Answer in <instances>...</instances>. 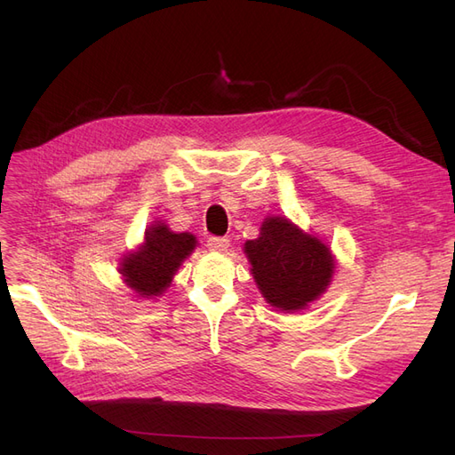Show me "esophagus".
I'll use <instances>...</instances> for the list:
<instances>
[{
	"instance_id": "34e87169",
	"label": "esophagus",
	"mask_w": 455,
	"mask_h": 455,
	"mask_svg": "<svg viewBox=\"0 0 455 455\" xmlns=\"http://www.w3.org/2000/svg\"><path fill=\"white\" fill-rule=\"evenodd\" d=\"M206 246H209L211 251L224 252V251H228L229 239H226V237H209V241H206Z\"/></svg>"
}]
</instances>
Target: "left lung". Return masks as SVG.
<instances>
[{
    "mask_svg": "<svg viewBox=\"0 0 455 455\" xmlns=\"http://www.w3.org/2000/svg\"><path fill=\"white\" fill-rule=\"evenodd\" d=\"M258 288L271 306L301 309L319 298L334 273L326 244L301 233L286 218H266L259 237L244 243Z\"/></svg>",
    "mask_w": 455,
    "mask_h": 455,
    "instance_id": "obj_1",
    "label": "left lung"
}]
</instances>
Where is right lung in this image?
Instances as JSON below:
<instances>
[{"mask_svg": "<svg viewBox=\"0 0 455 455\" xmlns=\"http://www.w3.org/2000/svg\"><path fill=\"white\" fill-rule=\"evenodd\" d=\"M196 244L191 233H174L163 224L151 226L140 249L123 259V277L140 296H159Z\"/></svg>", "mask_w": 455, "mask_h": 455, "instance_id": "obj_1", "label": "right lung"}]
</instances>
